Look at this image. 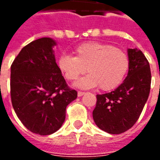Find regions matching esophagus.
<instances>
[{
  "mask_svg": "<svg viewBox=\"0 0 160 160\" xmlns=\"http://www.w3.org/2000/svg\"><path fill=\"white\" fill-rule=\"evenodd\" d=\"M85 94V92H81V91H79L78 92V97H81L82 95H84Z\"/></svg>",
  "mask_w": 160,
  "mask_h": 160,
  "instance_id": "obj_1",
  "label": "esophagus"
}]
</instances>
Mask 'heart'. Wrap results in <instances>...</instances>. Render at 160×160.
I'll return each mask as SVG.
<instances>
[{
	"mask_svg": "<svg viewBox=\"0 0 160 160\" xmlns=\"http://www.w3.org/2000/svg\"><path fill=\"white\" fill-rule=\"evenodd\" d=\"M75 56L63 55L58 67L67 80H74L90 73L76 83L81 88L99 86L101 90L111 91L122 82L129 68V58L122 49L109 43L87 42L74 49Z\"/></svg>",
	"mask_w": 160,
	"mask_h": 160,
	"instance_id": "heart-1",
	"label": "heart"
}]
</instances>
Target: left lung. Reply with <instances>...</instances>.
<instances>
[{"label": "left lung", "mask_w": 160, "mask_h": 160, "mask_svg": "<svg viewBox=\"0 0 160 160\" xmlns=\"http://www.w3.org/2000/svg\"><path fill=\"white\" fill-rule=\"evenodd\" d=\"M129 68L126 79L111 92L98 94L92 111L95 123L109 134H122L140 118L151 87V70L141 49H128Z\"/></svg>", "instance_id": "8db88e82"}]
</instances>
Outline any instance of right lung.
Listing matches in <instances>:
<instances>
[{
    "instance_id": "obj_1",
    "label": "right lung",
    "mask_w": 160,
    "mask_h": 160,
    "mask_svg": "<svg viewBox=\"0 0 160 160\" xmlns=\"http://www.w3.org/2000/svg\"><path fill=\"white\" fill-rule=\"evenodd\" d=\"M49 38L23 48L11 65L10 94L13 110L24 126L34 134L49 135L62 127L66 108L77 98L63 78Z\"/></svg>"
}]
</instances>
